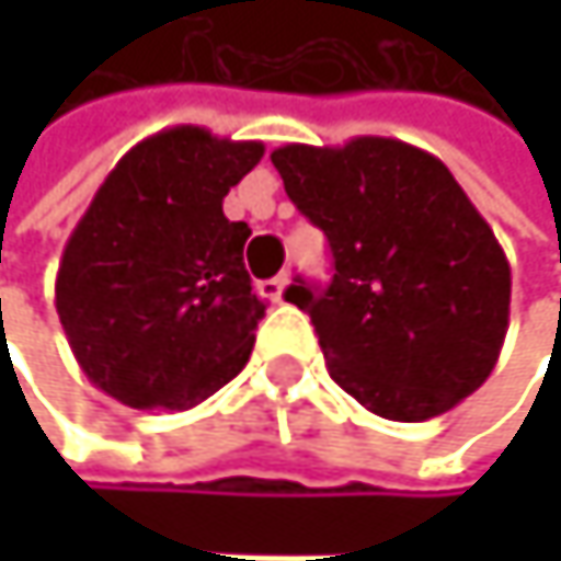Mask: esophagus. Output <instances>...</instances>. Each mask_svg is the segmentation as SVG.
Returning <instances> with one entry per match:
<instances>
[{"label":"esophagus","mask_w":561,"mask_h":561,"mask_svg":"<svg viewBox=\"0 0 561 561\" xmlns=\"http://www.w3.org/2000/svg\"><path fill=\"white\" fill-rule=\"evenodd\" d=\"M286 289H289V272H278L275 278H265V283H259V293L275 299V302L286 296Z\"/></svg>","instance_id":"34e87169"}]
</instances>
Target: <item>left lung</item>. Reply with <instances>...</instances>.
<instances>
[{
	"mask_svg": "<svg viewBox=\"0 0 561 561\" xmlns=\"http://www.w3.org/2000/svg\"><path fill=\"white\" fill-rule=\"evenodd\" d=\"M272 164L330 239L333 283L286 289L309 312L330 377L403 424L471 397L508 333L512 268L455 174L393 137L286 144Z\"/></svg>",
	"mask_w": 561,
	"mask_h": 561,
	"instance_id": "left-lung-1",
	"label": "left lung"
}]
</instances>
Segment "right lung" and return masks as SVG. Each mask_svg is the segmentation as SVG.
Returning <instances> with one entry per match:
<instances>
[{
	"mask_svg": "<svg viewBox=\"0 0 561 561\" xmlns=\"http://www.w3.org/2000/svg\"><path fill=\"white\" fill-rule=\"evenodd\" d=\"M265 154L259 140L168 127L96 187L56 272V312L80 370L134 411H187L249 363L265 302L221 202Z\"/></svg>",
	"mask_w": 561,
	"mask_h": 561,
	"instance_id": "add662e5",
	"label": "right lung"
}]
</instances>
